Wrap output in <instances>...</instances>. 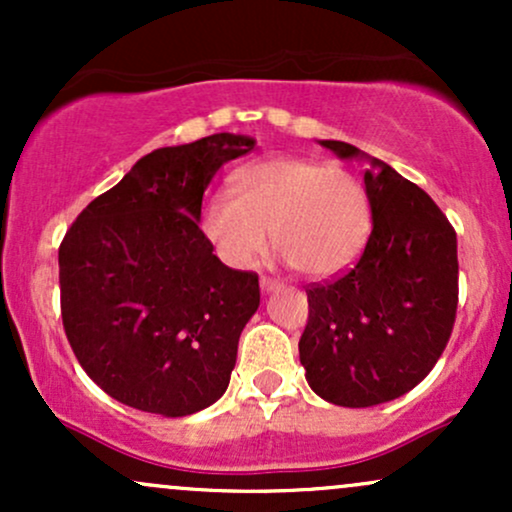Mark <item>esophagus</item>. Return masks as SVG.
<instances>
[{
  "label": "esophagus",
  "instance_id": "34e87169",
  "mask_svg": "<svg viewBox=\"0 0 512 512\" xmlns=\"http://www.w3.org/2000/svg\"><path fill=\"white\" fill-rule=\"evenodd\" d=\"M260 289L264 293H272L276 289H281V284L276 279H269V276H262V279H260Z\"/></svg>",
  "mask_w": 512,
  "mask_h": 512
}]
</instances>
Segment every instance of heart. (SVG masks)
I'll return each instance as SVG.
<instances>
[{"mask_svg": "<svg viewBox=\"0 0 512 512\" xmlns=\"http://www.w3.org/2000/svg\"><path fill=\"white\" fill-rule=\"evenodd\" d=\"M373 209L366 185L344 168L301 156L255 161L236 175V192L204 199L199 228L233 269H252L269 245L298 272L327 279L366 248Z\"/></svg>", "mask_w": 512, "mask_h": 512, "instance_id": "b5f03b06", "label": "heart"}]
</instances>
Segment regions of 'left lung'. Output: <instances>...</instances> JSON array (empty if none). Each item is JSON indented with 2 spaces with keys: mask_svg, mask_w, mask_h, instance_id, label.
Here are the masks:
<instances>
[{
  "mask_svg": "<svg viewBox=\"0 0 512 512\" xmlns=\"http://www.w3.org/2000/svg\"><path fill=\"white\" fill-rule=\"evenodd\" d=\"M366 161L373 209L366 248L349 272L308 293L298 342L305 380L339 407H375L431 373L457 313V236L421 187L346 142H320Z\"/></svg>",
  "mask_w": 512,
  "mask_h": 512,
  "instance_id": "8db88e82",
  "label": "left lung"
}]
</instances>
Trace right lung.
<instances>
[{"label":"right lung","instance_id":"1","mask_svg":"<svg viewBox=\"0 0 512 512\" xmlns=\"http://www.w3.org/2000/svg\"><path fill=\"white\" fill-rule=\"evenodd\" d=\"M252 149V137L221 132L151 151L64 236V332L88 378L117 402L187 416L231 383L260 281L214 255L199 211L216 170Z\"/></svg>","mask_w":512,"mask_h":512}]
</instances>
